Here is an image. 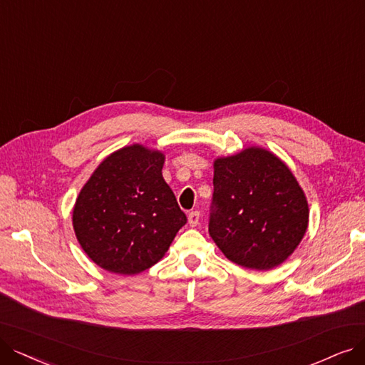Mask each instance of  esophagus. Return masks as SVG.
Instances as JSON below:
<instances>
[{"instance_id":"esophagus-1","label":"esophagus","mask_w":365,"mask_h":365,"mask_svg":"<svg viewBox=\"0 0 365 365\" xmlns=\"http://www.w3.org/2000/svg\"><path fill=\"white\" fill-rule=\"evenodd\" d=\"M199 215H200V212H199V211H192V212H188V225H190L192 227L197 226V225H199Z\"/></svg>"}]
</instances>
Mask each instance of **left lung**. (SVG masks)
I'll use <instances>...</instances> for the list:
<instances>
[{
  "mask_svg": "<svg viewBox=\"0 0 365 365\" xmlns=\"http://www.w3.org/2000/svg\"><path fill=\"white\" fill-rule=\"evenodd\" d=\"M210 235L233 264L267 271L295 252L309 203L294 173L272 153L250 147L214 162Z\"/></svg>",
  "mask_w": 365,
  "mask_h": 365,
  "instance_id": "1",
  "label": "left lung"
}]
</instances>
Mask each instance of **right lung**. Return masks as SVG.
<instances>
[{
    "label": "right lung",
    "instance_id": "1",
    "mask_svg": "<svg viewBox=\"0 0 365 365\" xmlns=\"http://www.w3.org/2000/svg\"><path fill=\"white\" fill-rule=\"evenodd\" d=\"M163 163V153L130 145L106 157L82 187L73 229L100 268L123 275L151 268L187 223Z\"/></svg>",
    "mask_w": 365,
    "mask_h": 365
}]
</instances>
